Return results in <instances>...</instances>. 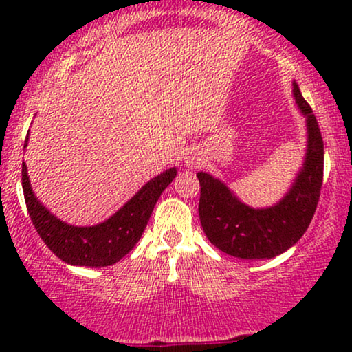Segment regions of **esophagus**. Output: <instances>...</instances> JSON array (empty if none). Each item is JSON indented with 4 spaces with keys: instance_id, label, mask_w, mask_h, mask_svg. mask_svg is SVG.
<instances>
[{
    "instance_id": "esophagus-1",
    "label": "esophagus",
    "mask_w": 352,
    "mask_h": 352,
    "mask_svg": "<svg viewBox=\"0 0 352 352\" xmlns=\"http://www.w3.org/2000/svg\"><path fill=\"white\" fill-rule=\"evenodd\" d=\"M187 162H189V165L190 166H197V165H200V163H201V158L200 157H189V158H187Z\"/></svg>"
}]
</instances>
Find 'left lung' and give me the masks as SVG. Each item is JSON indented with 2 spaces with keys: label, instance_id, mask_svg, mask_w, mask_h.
I'll return each mask as SVG.
<instances>
[{
  "label": "left lung",
  "instance_id": "left-lung-1",
  "mask_svg": "<svg viewBox=\"0 0 352 352\" xmlns=\"http://www.w3.org/2000/svg\"><path fill=\"white\" fill-rule=\"evenodd\" d=\"M293 96L306 117L307 148L301 171L287 195L269 208H252L206 173L200 181L199 216L204 232L221 252L235 258L264 259L287 252L309 228L324 179V141L311 105L293 83Z\"/></svg>",
  "mask_w": 352,
  "mask_h": 352
}]
</instances>
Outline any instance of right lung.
I'll return each instance as SVG.
<instances>
[{"mask_svg":"<svg viewBox=\"0 0 352 352\" xmlns=\"http://www.w3.org/2000/svg\"><path fill=\"white\" fill-rule=\"evenodd\" d=\"M27 141L28 136L23 147H27ZM175 177L176 168H170L148 181L112 218L98 226L76 228L62 223L38 201L28 181L27 165L22 163V189L32 223L46 247L72 266H112L131 252L146 229L157 200Z\"/></svg>","mask_w":352,"mask_h":352,"instance_id":"1","label":"right lung"}]
</instances>
